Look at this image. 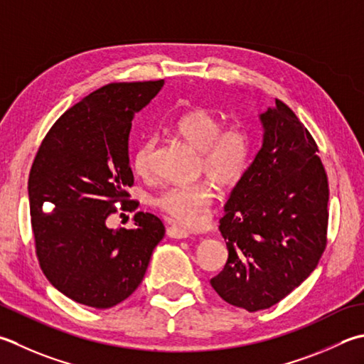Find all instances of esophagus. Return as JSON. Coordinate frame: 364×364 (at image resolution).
Masks as SVG:
<instances>
[{
    "mask_svg": "<svg viewBox=\"0 0 364 364\" xmlns=\"http://www.w3.org/2000/svg\"><path fill=\"white\" fill-rule=\"evenodd\" d=\"M167 235L170 238H175V240H184V238H188L189 237V230H186V229H183V227H180V225H170L168 229H167Z\"/></svg>",
    "mask_w": 364,
    "mask_h": 364,
    "instance_id": "esophagus-1",
    "label": "esophagus"
}]
</instances>
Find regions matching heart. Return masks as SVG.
<instances>
[{"mask_svg": "<svg viewBox=\"0 0 364 364\" xmlns=\"http://www.w3.org/2000/svg\"><path fill=\"white\" fill-rule=\"evenodd\" d=\"M175 132L200 151V170L220 186H233L245 176L251 161V137L238 124L223 126V121L208 109H194L173 121ZM156 139L148 135L135 148L134 172L141 178L151 175ZM216 198L215 184L198 180L173 184L154 196L153 203L164 215L183 225H203L210 218Z\"/></svg>", "mask_w": 364, "mask_h": 364, "instance_id": "obj_1", "label": "heart"}]
</instances>
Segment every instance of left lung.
Instances as JSON below:
<instances>
[{
    "instance_id": "left-lung-1",
    "label": "left lung",
    "mask_w": 364,
    "mask_h": 364,
    "mask_svg": "<svg viewBox=\"0 0 364 364\" xmlns=\"http://www.w3.org/2000/svg\"><path fill=\"white\" fill-rule=\"evenodd\" d=\"M259 117L262 148L219 220L229 259L210 281L249 312L272 308L314 272L328 229V178L316 140L279 99Z\"/></svg>"
}]
</instances>
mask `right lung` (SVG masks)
I'll return each mask as SVG.
<instances>
[{"mask_svg":"<svg viewBox=\"0 0 364 364\" xmlns=\"http://www.w3.org/2000/svg\"><path fill=\"white\" fill-rule=\"evenodd\" d=\"M164 80L109 83L56 119L36 153L28 197L36 255L55 289L80 304L112 308L140 286L162 220L137 211L134 229H109L107 218L135 211L129 132L134 115Z\"/></svg>","mask_w":364,"mask_h":364,"instance_id":"add662e5","label":"right lung"}]
</instances>
